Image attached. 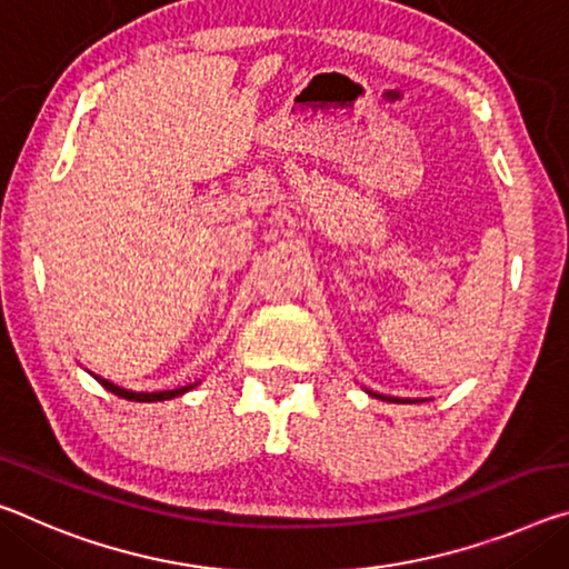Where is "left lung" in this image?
<instances>
[{
  "label": "left lung",
  "mask_w": 569,
  "mask_h": 569,
  "mask_svg": "<svg viewBox=\"0 0 569 569\" xmlns=\"http://www.w3.org/2000/svg\"><path fill=\"white\" fill-rule=\"evenodd\" d=\"M375 398H380V400H392V402H410V400H398V398H385V395H377V392H372Z\"/></svg>",
  "instance_id": "1"
}]
</instances>
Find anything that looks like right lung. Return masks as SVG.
Masks as SVG:
<instances>
[{"label":"right lung","instance_id":"obj_1","mask_svg":"<svg viewBox=\"0 0 569 569\" xmlns=\"http://www.w3.org/2000/svg\"><path fill=\"white\" fill-rule=\"evenodd\" d=\"M98 382H101L108 392L119 395L123 400H131V402H159V400H171V398H179V395H184L187 390H192L194 385H187V387H177V390H164V392H129L123 390V387H116L108 380H101V377H96Z\"/></svg>","mask_w":569,"mask_h":569}]
</instances>
